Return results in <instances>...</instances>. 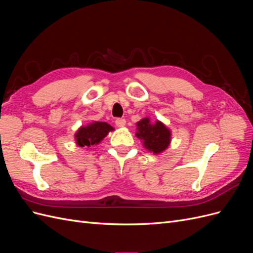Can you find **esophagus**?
I'll return each instance as SVG.
<instances>
[{
  "instance_id": "obj_1",
  "label": "esophagus",
  "mask_w": 253,
  "mask_h": 253,
  "mask_svg": "<svg viewBox=\"0 0 253 253\" xmlns=\"http://www.w3.org/2000/svg\"><path fill=\"white\" fill-rule=\"evenodd\" d=\"M115 124H116V126L118 127H124L126 126V119L118 118V119H116V121H115Z\"/></svg>"
}]
</instances>
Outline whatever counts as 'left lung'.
<instances>
[{"instance_id":"8db88e82","label":"left lung","mask_w":253,"mask_h":253,"mask_svg":"<svg viewBox=\"0 0 253 253\" xmlns=\"http://www.w3.org/2000/svg\"><path fill=\"white\" fill-rule=\"evenodd\" d=\"M135 136L140 139L143 148L154 155L162 154L171 143L172 132L163 121L152 122L150 117H144L136 124Z\"/></svg>"}]
</instances>
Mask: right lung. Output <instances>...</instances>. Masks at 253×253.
<instances>
[{"mask_svg":"<svg viewBox=\"0 0 253 253\" xmlns=\"http://www.w3.org/2000/svg\"><path fill=\"white\" fill-rule=\"evenodd\" d=\"M113 131L115 128L106 122L91 121L85 126H81L76 131L74 138L78 147L87 149L100 143Z\"/></svg>","mask_w":253,"mask_h":253,"instance_id":"1","label":"right lung"}]
</instances>
